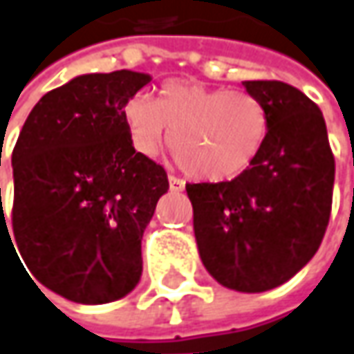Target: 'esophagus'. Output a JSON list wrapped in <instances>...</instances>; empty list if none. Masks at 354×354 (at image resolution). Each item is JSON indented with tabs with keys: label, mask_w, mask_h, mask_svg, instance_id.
<instances>
[{
	"label": "esophagus",
	"mask_w": 354,
	"mask_h": 354,
	"mask_svg": "<svg viewBox=\"0 0 354 354\" xmlns=\"http://www.w3.org/2000/svg\"><path fill=\"white\" fill-rule=\"evenodd\" d=\"M168 184H170V189H172V192H182V189H184V182L176 176H168Z\"/></svg>",
	"instance_id": "obj_1"
}]
</instances>
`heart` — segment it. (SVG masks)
I'll return each mask as SVG.
<instances>
[{"instance_id":"heart-1","label":"heart","mask_w":354,"mask_h":354,"mask_svg":"<svg viewBox=\"0 0 354 354\" xmlns=\"http://www.w3.org/2000/svg\"><path fill=\"white\" fill-rule=\"evenodd\" d=\"M121 115L140 154H158L170 133L178 166L203 182L245 174L268 135V109L259 95L192 80H166L154 100L147 93L131 95Z\"/></svg>"}]
</instances>
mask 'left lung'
<instances>
[{
    "mask_svg": "<svg viewBox=\"0 0 354 354\" xmlns=\"http://www.w3.org/2000/svg\"><path fill=\"white\" fill-rule=\"evenodd\" d=\"M268 109L254 165L231 182L186 184L203 266L221 286L266 292L301 270L322 245L335 156L322 109L278 80L243 82Z\"/></svg>",
    "mask_w": 354,
    "mask_h": 354,
    "instance_id": "8db88e82",
    "label": "left lung"
}]
</instances>
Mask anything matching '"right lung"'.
<instances>
[{"label":"right lung","instance_id":"obj_1","mask_svg":"<svg viewBox=\"0 0 354 354\" xmlns=\"http://www.w3.org/2000/svg\"><path fill=\"white\" fill-rule=\"evenodd\" d=\"M149 82L117 70L50 90L11 154L21 259L43 286L72 301L123 298L142 272L140 239L168 178L135 151L121 109Z\"/></svg>","mask_w":354,"mask_h":354}]
</instances>
